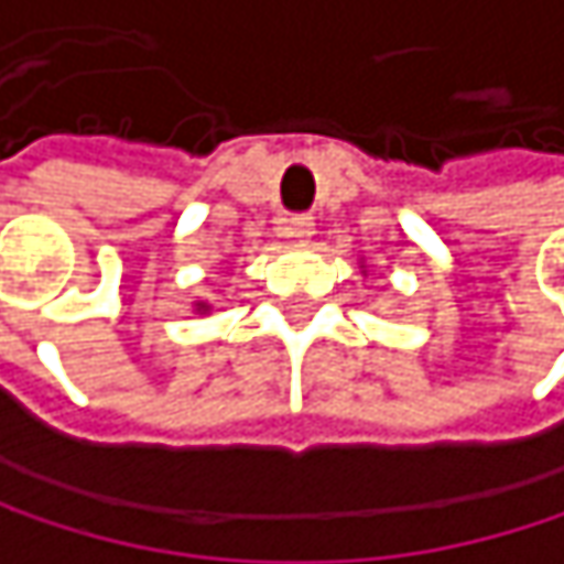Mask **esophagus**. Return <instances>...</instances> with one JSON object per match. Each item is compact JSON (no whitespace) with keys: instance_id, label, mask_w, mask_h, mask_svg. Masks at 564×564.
Returning a JSON list of instances; mask_svg holds the SVG:
<instances>
[{"instance_id":"obj_1","label":"esophagus","mask_w":564,"mask_h":564,"mask_svg":"<svg viewBox=\"0 0 564 564\" xmlns=\"http://www.w3.org/2000/svg\"><path fill=\"white\" fill-rule=\"evenodd\" d=\"M283 235L293 238V241H310L316 235V221L310 215H293L283 221Z\"/></svg>"}]
</instances>
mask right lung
<instances>
[{
  "instance_id": "right-lung-1",
  "label": "right lung",
  "mask_w": 564,
  "mask_h": 564,
  "mask_svg": "<svg viewBox=\"0 0 564 564\" xmlns=\"http://www.w3.org/2000/svg\"><path fill=\"white\" fill-rule=\"evenodd\" d=\"M198 306H202V303H198Z\"/></svg>"
}]
</instances>
